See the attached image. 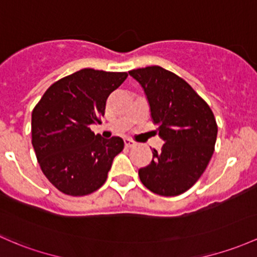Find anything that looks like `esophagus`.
Instances as JSON below:
<instances>
[{
  "label": "esophagus",
  "mask_w": 257,
  "mask_h": 257,
  "mask_svg": "<svg viewBox=\"0 0 257 257\" xmlns=\"http://www.w3.org/2000/svg\"><path fill=\"white\" fill-rule=\"evenodd\" d=\"M124 143H125L126 148H132V147H134V145H136V142H133L132 139H125V140H124Z\"/></svg>",
  "instance_id": "34e87169"
}]
</instances>
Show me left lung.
<instances>
[{
	"label": "left lung",
	"mask_w": 257,
	"mask_h": 257,
	"mask_svg": "<svg viewBox=\"0 0 257 257\" xmlns=\"http://www.w3.org/2000/svg\"><path fill=\"white\" fill-rule=\"evenodd\" d=\"M144 88L151 118L165 144L139 170L151 192L174 197L199 180L214 151L218 125L208 103L182 77L161 66L129 71Z\"/></svg>",
	"instance_id": "8db88e82"
}]
</instances>
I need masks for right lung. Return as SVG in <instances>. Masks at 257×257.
Segmentation results:
<instances>
[{"mask_svg":"<svg viewBox=\"0 0 257 257\" xmlns=\"http://www.w3.org/2000/svg\"><path fill=\"white\" fill-rule=\"evenodd\" d=\"M126 72L82 69L58 80L32 112V144L45 177L60 192L86 196L106 182L123 139H103L91 131L101 123L108 96Z\"/></svg>","mask_w":257,"mask_h":257,"instance_id":"add662e5","label":"right lung"}]
</instances>
